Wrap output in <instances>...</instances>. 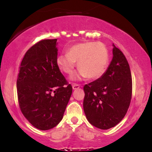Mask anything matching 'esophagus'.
I'll list each match as a JSON object with an SVG mask.
<instances>
[{
  "label": "esophagus",
  "mask_w": 152,
  "mask_h": 152,
  "mask_svg": "<svg viewBox=\"0 0 152 152\" xmlns=\"http://www.w3.org/2000/svg\"><path fill=\"white\" fill-rule=\"evenodd\" d=\"M80 86L79 84H74L72 85V89H74V90H76V89H78L80 88Z\"/></svg>",
  "instance_id": "esophagus-1"
}]
</instances>
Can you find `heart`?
<instances>
[{
    "mask_svg": "<svg viewBox=\"0 0 152 152\" xmlns=\"http://www.w3.org/2000/svg\"><path fill=\"white\" fill-rule=\"evenodd\" d=\"M109 60V51L103 43L88 41L70 46L67 53L58 56L57 64L61 71L70 75L75 68V61H77L80 69L72 77V80H80L87 77L96 80L105 72Z\"/></svg>",
    "mask_w": 152,
    "mask_h": 152,
    "instance_id": "obj_1",
    "label": "heart"
}]
</instances>
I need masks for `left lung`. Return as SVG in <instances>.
<instances>
[{"mask_svg":"<svg viewBox=\"0 0 152 152\" xmlns=\"http://www.w3.org/2000/svg\"><path fill=\"white\" fill-rule=\"evenodd\" d=\"M113 59L101 77L84 86L83 107L88 121L109 129L126 115L132 93V74L122 51L113 45Z\"/></svg>","mask_w":152,"mask_h":152,"instance_id":"left-lung-1","label":"left lung"}]
</instances>
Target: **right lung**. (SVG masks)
<instances>
[{
  "instance_id": "right-lung-1",
  "label": "right lung",
  "mask_w": 152,
  "mask_h": 152,
  "mask_svg": "<svg viewBox=\"0 0 152 152\" xmlns=\"http://www.w3.org/2000/svg\"><path fill=\"white\" fill-rule=\"evenodd\" d=\"M57 41H40L26 52L16 82L20 111L32 125L43 131L61 122L72 92L57 66Z\"/></svg>"
}]
</instances>
